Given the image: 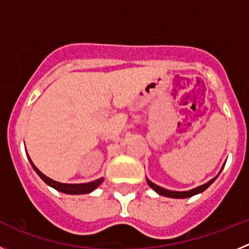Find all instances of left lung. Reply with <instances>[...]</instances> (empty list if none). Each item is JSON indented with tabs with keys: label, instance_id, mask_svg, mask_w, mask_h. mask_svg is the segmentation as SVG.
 <instances>
[{
	"label": "left lung",
	"instance_id": "left-lung-1",
	"mask_svg": "<svg viewBox=\"0 0 249 249\" xmlns=\"http://www.w3.org/2000/svg\"><path fill=\"white\" fill-rule=\"evenodd\" d=\"M224 167V166H223ZM223 167H222V169H223ZM221 169V171H222ZM221 171H219V173H221ZM219 173L217 176H215L214 178H212L211 181H208L207 183L202 184V186H198L196 187V188H192V190L190 191H171V190H166V188H163V187L160 186H157L156 183H153L152 181H149L148 178L146 177V181L147 183H148V186L151 187L152 190L155 191V192H157L160 196H164V197H169V198H190V197H192V196H196L198 195V193H202L203 191H206L208 187L211 186V184L213 183V182L217 179V177L219 176Z\"/></svg>",
	"mask_w": 249,
	"mask_h": 249
}]
</instances>
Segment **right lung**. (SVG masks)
<instances>
[{"instance_id":"obj_1","label":"right lung","mask_w":249,"mask_h":249,"mask_svg":"<svg viewBox=\"0 0 249 249\" xmlns=\"http://www.w3.org/2000/svg\"><path fill=\"white\" fill-rule=\"evenodd\" d=\"M28 160H30V163L31 166H32V168L35 169V172H36L39 177L42 178V181L45 182L46 184H48V186L54 188V190L59 191V192L66 193V195H86V193H91L93 192V191L96 190L101 183H102L103 179H105L103 177H101L98 178V179H96V181L87 182V183H61V182L54 181V179H52V178L43 175V173L41 172L36 166H35L34 162L31 160L30 157H28Z\"/></svg>"}]
</instances>
